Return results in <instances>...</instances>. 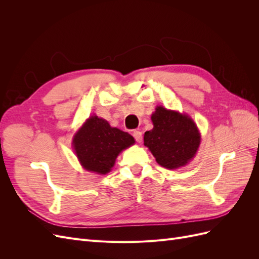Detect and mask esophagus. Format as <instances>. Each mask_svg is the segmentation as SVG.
<instances>
[{
    "label": "esophagus",
    "instance_id": "34e87169",
    "mask_svg": "<svg viewBox=\"0 0 259 259\" xmlns=\"http://www.w3.org/2000/svg\"><path fill=\"white\" fill-rule=\"evenodd\" d=\"M133 136H134V138H135V140H136L137 143H142V140H143L142 132H140V131H134V132H133Z\"/></svg>",
    "mask_w": 259,
    "mask_h": 259
}]
</instances>
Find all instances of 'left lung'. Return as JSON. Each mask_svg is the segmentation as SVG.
Returning <instances> with one entry per match:
<instances>
[{"label": "left lung", "instance_id": "left-lung-1", "mask_svg": "<svg viewBox=\"0 0 259 259\" xmlns=\"http://www.w3.org/2000/svg\"><path fill=\"white\" fill-rule=\"evenodd\" d=\"M153 128L145 133L144 145L167 169L185 166L198 151L201 135L189 115L158 106L151 115Z\"/></svg>", "mask_w": 259, "mask_h": 259}]
</instances>
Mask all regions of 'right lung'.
Listing matches in <instances>:
<instances>
[{"label":"right lung","mask_w":259,"mask_h":259,"mask_svg":"<svg viewBox=\"0 0 259 259\" xmlns=\"http://www.w3.org/2000/svg\"><path fill=\"white\" fill-rule=\"evenodd\" d=\"M134 144L135 139L128 133L111 127L97 115L86 120L72 142L81 165L99 175L109 173L120 152Z\"/></svg>","instance_id":"add662e5"}]
</instances>
